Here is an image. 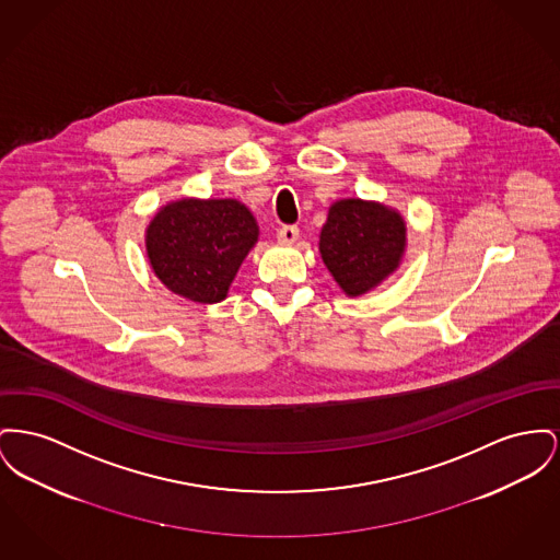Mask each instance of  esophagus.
I'll use <instances>...</instances> for the list:
<instances>
[{
  "label": "esophagus",
  "mask_w": 560,
  "mask_h": 560,
  "mask_svg": "<svg viewBox=\"0 0 560 560\" xmlns=\"http://www.w3.org/2000/svg\"><path fill=\"white\" fill-rule=\"evenodd\" d=\"M298 234H300V231H298L296 226H281L279 232H277V238L281 243H285V245H292V243H296Z\"/></svg>",
  "instance_id": "esophagus-1"
}]
</instances>
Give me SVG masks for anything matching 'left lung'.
<instances>
[{
	"instance_id": "left-lung-1",
	"label": "left lung",
	"mask_w": 560,
	"mask_h": 560,
	"mask_svg": "<svg viewBox=\"0 0 560 560\" xmlns=\"http://www.w3.org/2000/svg\"><path fill=\"white\" fill-rule=\"evenodd\" d=\"M406 241V222L394 207L340 198L329 207L319 254L347 296H363L399 268Z\"/></svg>"
}]
</instances>
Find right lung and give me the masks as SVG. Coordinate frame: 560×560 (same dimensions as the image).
Instances as JSON below:
<instances>
[{"label":"right lung","instance_id":"right-lung-1","mask_svg":"<svg viewBox=\"0 0 560 560\" xmlns=\"http://www.w3.org/2000/svg\"><path fill=\"white\" fill-rule=\"evenodd\" d=\"M254 213L236 198H179L163 205L145 229V254L168 292L198 304L229 296L258 243Z\"/></svg>","mask_w":560,"mask_h":560}]
</instances>
